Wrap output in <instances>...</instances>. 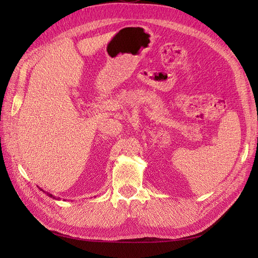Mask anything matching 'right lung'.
I'll return each mask as SVG.
<instances>
[{"mask_svg":"<svg viewBox=\"0 0 258 258\" xmlns=\"http://www.w3.org/2000/svg\"><path fill=\"white\" fill-rule=\"evenodd\" d=\"M48 196H51V197H53V199H54V196H53V195H51V194H48Z\"/></svg>","mask_w":258,"mask_h":258,"instance_id":"1","label":"right lung"}]
</instances>
